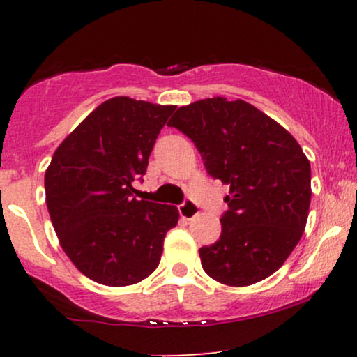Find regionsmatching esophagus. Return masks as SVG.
I'll return each mask as SVG.
<instances>
[{"instance_id":"34e87169","label":"esophagus","mask_w":357,"mask_h":357,"mask_svg":"<svg viewBox=\"0 0 357 357\" xmlns=\"http://www.w3.org/2000/svg\"><path fill=\"white\" fill-rule=\"evenodd\" d=\"M198 213L199 208L192 202H184L181 206H179V215H181L183 220H192Z\"/></svg>"}]
</instances>
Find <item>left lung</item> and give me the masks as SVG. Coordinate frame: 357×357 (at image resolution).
<instances>
[{"label": "left lung", "mask_w": 357, "mask_h": 357, "mask_svg": "<svg viewBox=\"0 0 357 357\" xmlns=\"http://www.w3.org/2000/svg\"><path fill=\"white\" fill-rule=\"evenodd\" d=\"M211 178L230 186L220 240L199 248L203 270L231 287L277 272L297 247L310 206V162L290 132L245 100L213 97L176 110Z\"/></svg>", "instance_id": "obj_1"}]
</instances>
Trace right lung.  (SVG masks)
<instances>
[{
    "mask_svg": "<svg viewBox=\"0 0 357 357\" xmlns=\"http://www.w3.org/2000/svg\"><path fill=\"white\" fill-rule=\"evenodd\" d=\"M174 105L114 97L56 147L45 173L47 208L61 248L97 284L132 285L158 268L171 204L132 198Z\"/></svg>",
    "mask_w": 357,
    "mask_h": 357,
    "instance_id": "obj_1",
    "label": "right lung"
}]
</instances>
